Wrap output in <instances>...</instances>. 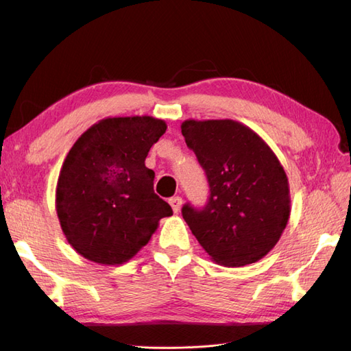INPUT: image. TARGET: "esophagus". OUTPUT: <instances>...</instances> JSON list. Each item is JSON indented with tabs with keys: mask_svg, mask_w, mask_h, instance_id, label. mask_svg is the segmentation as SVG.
<instances>
[{
	"mask_svg": "<svg viewBox=\"0 0 351 351\" xmlns=\"http://www.w3.org/2000/svg\"><path fill=\"white\" fill-rule=\"evenodd\" d=\"M169 204H170V206H171V210H173V213H178V211L181 210L182 199H181L180 196H175V197H171V199L169 200Z\"/></svg>",
	"mask_w": 351,
	"mask_h": 351,
	"instance_id": "obj_1",
	"label": "esophagus"
}]
</instances>
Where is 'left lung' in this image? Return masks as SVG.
<instances>
[{
  "mask_svg": "<svg viewBox=\"0 0 351 351\" xmlns=\"http://www.w3.org/2000/svg\"><path fill=\"white\" fill-rule=\"evenodd\" d=\"M181 131L210 184L205 208L184 205V220L217 264L256 263L279 241L291 213L278 156L255 131L230 119H189Z\"/></svg>",
  "mask_w": 351,
  "mask_h": 351,
  "instance_id": "left-lung-1",
  "label": "left lung"
}]
</instances>
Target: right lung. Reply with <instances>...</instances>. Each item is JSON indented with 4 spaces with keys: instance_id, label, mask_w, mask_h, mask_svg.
Listing matches in <instances>:
<instances>
[{
    "instance_id": "add662e5",
    "label": "right lung",
    "mask_w": 351,
    "mask_h": 351,
    "mask_svg": "<svg viewBox=\"0 0 351 351\" xmlns=\"http://www.w3.org/2000/svg\"><path fill=\"white\" fill-rule=\"evenodd\" d=\"M167 130L152 116L107 117L84 131L58 175L56 210L66 240L96 264L137 255L162 217L173 214L155 195L149 149Z\"/></svg>"
}]
</instances>
